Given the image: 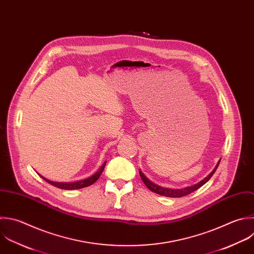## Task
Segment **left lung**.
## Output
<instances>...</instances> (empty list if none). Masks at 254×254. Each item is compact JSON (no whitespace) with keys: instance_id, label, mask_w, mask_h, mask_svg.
<instances>
[{"instance_id":"1","label":"left lung","mask_w":254,"mask_h":254,"mask_svg":"<svg viewBox=\"0 0 254 254\" xmlns=\"http://www.w3.org/2000/svg\"><path fill=\"white\" fill-rule=\"evenodd\" d=\"M219 162H220V160L217 162L216 166H215L214 169L210 172V174H209L208 176H206L203 180H201L200 182H198L197 184H195V185H193V186L186 187V188H183V189H168V188H163V187H161V186H159V185H156V184H154L153 182H151V181L142 173L141 170H139V174H140V176H141L142 181L144 182V184L146 185V187H147L150 190H152V191H154V192H156V193H158V194L164 195V196L181 197V196H185V195H188V194L191 193L192 191H194L195 190H197V189H199L201 186H203V185L212 177V175L214 174L215 170L217 169V167H218V165H219Z\"/></svg>"}]
</instances>
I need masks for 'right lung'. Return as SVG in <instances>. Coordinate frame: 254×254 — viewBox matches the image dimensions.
<instances>
[{
	"label": "right lung",
	"mask_w": 254,
	"mask_h": 254,
	"mask_svg": "<svg viewBox=\"0 0 254 254\" xmlns=\"http://www.w3.org/2000/svg\"><path fill=\"white\" fill-rule=\"evenodd\" d=\"M105 165H106V162L103 163V165L99 168V170L93 174L92 176H90L89 178L87 179H84V180H80V181H76V182H72V183H60V182H54V181H51V180H48L46 179L45 177L41 176L45 181H47L49 184L57 187V188H60V189H63V190H77V189H82V188H85V187H88L90 185H92L93 183H95L98 178L100 177V175L102 174L104 168H105Z\"/></svg>",
	"instance_id": "right-lung-1"
}]
</instances>
